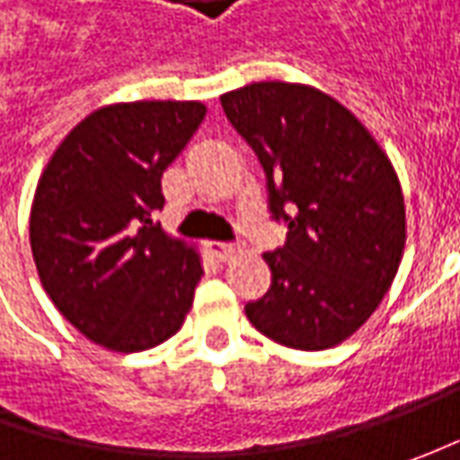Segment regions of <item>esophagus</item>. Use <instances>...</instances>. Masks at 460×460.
I'll use <instances>...</instances> for the list:
<instances>
[{"label":"esophagus","mask_w":460,"mask_h":460,"mask_svg":"<svg viewBox=\"0 0 460 460\" xmlns=\"http://www.w3.org/2000/svg\"><path fill=\"white\" fill-rule=\"evenodd\" d=\"M209 253L215 258H220V261H227V258L235 256V245L233 243H209Z\"/></svg>","instance_id":"1"}]
</instances>
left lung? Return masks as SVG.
Listing matches in <instances>:
<instances>
[{
  "label": "left lung",
  "mask_w": 460,
  "mask_h": 460,
  "mask_svg": "<svg viewBox=\"0 0 460 460\" xmlns=\"http://www.w3.org/2000/svg\"><path fill=\"white\" fill-rule=\"evenodd\" d=\"M256 151L284 248L263 253L271 289L245 305L274 343L325 350L376 312L397 276L407 222L397 171L338 99L307 84L258 81L222 94Z\"/></svg>",
  "instance_id": "left-lung-1"
}]
</instances>
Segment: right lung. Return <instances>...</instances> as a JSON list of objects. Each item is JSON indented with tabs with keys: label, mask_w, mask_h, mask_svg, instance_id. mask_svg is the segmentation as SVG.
Wrapping results in <instances>:
<instances>
[{
	"label": "right lung",
	"mask_w": 460,
	"mask_h": 460,
	"mask_svg": "<svg viewBox=\"0 0 460 460\" xmlns=\"http://www.w3.org/2000/svg\"><path fill=\"white\" fill-rule=\"evenodd\" d=\"M207 115L202 102H119L86 115L50 155L30 209L40 284L107 350L155 348L184 325L204 276L197 248L153 222L161 176Z\"/></svg>",
	"instance_id": "1"
}]
</instances>
